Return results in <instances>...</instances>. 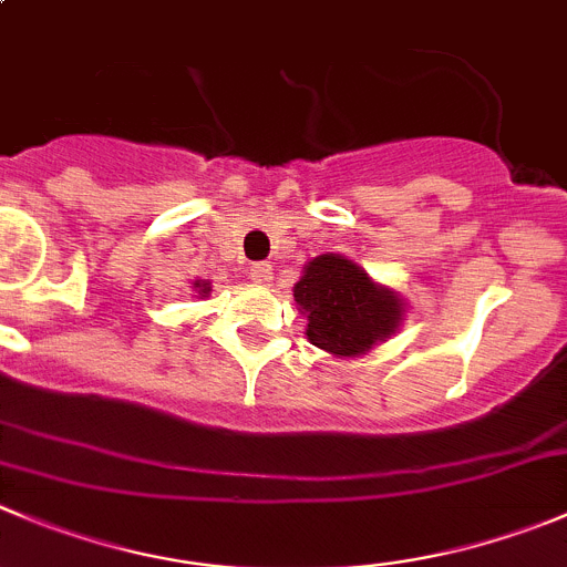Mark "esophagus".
Returning <instances> with one entry per match:
<instances>
[{
  "mask_svg": "<svg viewBox=\"0 0 567 567\" xmlns=\"http://www.w3.org/2000/svg\"><path fill=\"white\" fill-rule=\"evenodd\" d=\"M250 278H252V284H269V280H272V264H267V261L252 264Z\"/></svg>",
  "mask_w": 567,
  "mask_h": 567,
  "instance_id": "1",
  "label": "esophagus"
}]
</instances>
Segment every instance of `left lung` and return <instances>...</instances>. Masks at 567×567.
Wrapping results in <instances>:
<instances>
[{
    "label": "left lung",
    "instance_id": "obj_1",
    "mask_svg": "<svg viewBox=\"0 0 567 567\" xmlns=\"http://www.w3.org/2000/svg\"><path fill=\"white\" fill-rule=\"evenodd\" d=\"M295 303L309 320V342L339 359L386 342L406 311L401 295L375 284L359 264L337 252H322L306 264L295 284Z\"/></svg>",
    "mask_w": 567,
    "mask_h": 567
}]
</instances>
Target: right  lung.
<instances>
[{
  "instance_id": "obj_1",
  "label": "right lung",
  "mask_w": 567,
  "mask_h": 567,
  "mask_svg": "<svg viewBox=\"0 0 567 567\" xmlns=\"http://www.w3.org/2000/svg\"><path fill=\"white\" fill-rule=\"evenodd\" d=\"M194 292H197L199 298H208V292H212V284H208V280H194Z\"/></svg>"
}]
</instances>
